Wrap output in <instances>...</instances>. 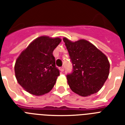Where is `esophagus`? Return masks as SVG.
Listing matches in <instances>:
<instances>
[{"label":"esophagus","instance_id":"esophagus-1","mask_svg":"<svg viewBox=\"0 0 125 125\" xmlns=\"http://www.w3.org/2000/svg\"><path fill=\"white\" fill-rule=\"evenodd\" d=\"M60 70L61 72H63L64 71V68H63V67H62L60 68Z\"/></svg>","mask_w":125,"mask_h":125}]
</instances>
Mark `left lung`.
<instances>
[{
  "instance_id": "obj_1",
  "label": "left lung",
  "mask_w": 125,
  "mask_h": 125,
  "mask_svg": "<svg viewBox=\"0 0 125 125\" xmlns=\"http://www.w3.org/2000/svg\"><path fill=\"white\" fill-rule=\"evenodd\" d=\"M63 40L73 66L72 73L67 75L71 89L81 96L98 92L109 74L110 63L107 57L85 40L73 42L63 38Z\"/></svg>"
}]
</instances>
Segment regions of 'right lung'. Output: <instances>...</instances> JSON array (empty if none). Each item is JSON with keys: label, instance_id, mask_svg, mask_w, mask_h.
Masks as SVG:
<instances>
[{"label": "right lung", "instance_id": "right-lung-1", "mask_svg": "<svg viewBox=\"0 0 125 125\" xmlns=\"http://www.w3.org/2000/svg\"><path fill=\"white\" fill-rule=\"evenodd\" d=\"M61 41L60 38L40 36L18 57L15 65V76L27 92L42 96L52 90L60 75L52 52Z\"/></svg>", "mask_w": 125, "mask_h": 125}]
</instances>
